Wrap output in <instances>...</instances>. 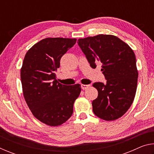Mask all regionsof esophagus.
<instances>
[{"label": "esophagus", "mask_w": 154, "mask_h": 154, "mask_svg": "<svg viewBox=\"0 0 154 154\" xmlns=\"http://www.w3.org/2000/svg\"><path fill=\"white\" fill-rule=\"evenodd\" d=\"M89 86H90V85H83V84H82V88L83 90H86V89H88V88H89Z\"/></svg>", "instance_id": "1"}]
</instances>
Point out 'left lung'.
Returning a JSON list of instances; mask_svg holds the SVG:
<instances>
[{"label":"left lung","mask_w":154,"mask_h":154,"mask_svg":"<svg viewBox=\"0 0 154 154\" xmlns=\"http://www.w3.org/2000/svg\"><path fill=\"white\" fill-rule=\"evenodd\" d=\"M78 45L94 69L102 64L105 83L95 82L97 98L92 101L93 112L104 120L122 117L133 103L138 71L136 57L128 45L113 35H98L78 40Z\"/></svg>","instance_id":"8db88e82"}]
</instances>
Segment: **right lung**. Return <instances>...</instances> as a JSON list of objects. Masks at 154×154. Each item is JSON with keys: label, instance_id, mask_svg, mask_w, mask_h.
Segmentation results:
<instances>
[{"label": "right lung", "instance_id": "obj_1", "mask_svg": "<svg viewBox=\"0 0 154 154\" xmlns=\"http://www.w3.org/2000/svg\"><path fill=\"white\" fill-rule=\"evenodd\" d=\"M76 38H46L27 51L21 69L23 94L36 119L48 126L61 125L71 118L80 84L62 85L56 79L62 56Z\"/></svg>", "mask_w": 154, "mask_h": 154}]
</instances>
